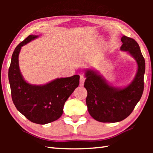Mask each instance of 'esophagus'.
I'll return each mask as SVG.
<instances>
[{
    "instance_id": "1",
    "label": "esophagus",
    "mask_w": 153,
    "mask_h": 153,
    "mask_svg": "<svg viewBox=\"0 0 153 153\" xmlns=\"http://www.w3.org/2000/svg\"><path fill=\"white\" fill-rule=\"evenodd\" d=\"M85 79H86V77H85L84 76H80V79H79V85L80 86H83L84 84Z\"/></svg>"
}]
</instances>
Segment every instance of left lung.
Listing matches in <instances>:
<instances>
[{"instance_id":"1","label":"left lung","mask_w":153,"mask_h":153,"mask_svg":"<svg viewBox=\"0 0 153 153\" xmlns=\"http://www.w3.org/2000/svg\"><path fill=\"white\" fill-rule=\"evenodd\" d=\"M121 51H127L138 64V71L131 84L123 88L108 84L97 71L88 69L84 87L87 90L86 105L90 115L103 123L125 120L140 100L144 90L145 61L138 44L133 38L123 36Z\"/></svg>"}]
</instances>
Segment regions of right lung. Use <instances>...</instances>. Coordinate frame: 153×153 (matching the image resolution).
Masks as SVG:
<instances>
[{"label": "right lung", "instance_id": "add662e5", "mask_svg": "<svg viewBox=\"0 0 153 153\" xmlns=\"http://www.w3.org/2000/svg\"><path fill=\"white\" fill-rule=\"evenodd\" d=\"M37 37L30 35L16 46L9 69V81L17 109L32 122L43 125L62 115L65 102L78 86L79 76L57 78L40 86L25 82L19 70V54L22 46Z\"/></svg>", "mask_w": 153, "mask_h": 153}]
</instances>
